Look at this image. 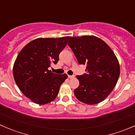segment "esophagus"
Here are the masks:
<instances>
[{
	"label": "esophagus",
	"mask_w": 135,
	"mask_h": 135,
	"mask_svg": "<svg viewBox=\"0 0 135 135\" xmlns=\"http://www.w3.org/2000/svg\"><path fill=\"white\" fill-rule=\"evenodd\" d=\"M74 77V76H72V75H68V78L69 79H73Z\"/></svg>",
	"instance_id": "esophagus-1"
}]
</instances>
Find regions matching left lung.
<instances>
[{"mask_svg":"<svg viewBox=\"0 0 135 135\" xmlns=\"http://www.w3.org/2000/svg\"><path fill=\"white\" fill-rule=\"evenodd\" d=\"M79 64L86 65L87 73L77 75L79 86L74 90L78 100L95 105L108 97L120 73L118 60L106 43L94 36L71 37L68 42Z\"/></svg>","mask_w":135,"mask_h":135,"instance_id":"obj_1","label":"left lung"}]
</instances>
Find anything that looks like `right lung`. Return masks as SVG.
<instances>
[{
  "mask_svg": "<svg viewBox=\"0 0 135 135\" xmlns=\"http://www.w3.org/2000/svg\"><path fill=\"white\" fill-rule=\"evenodd\" d=\"M69 38H37L26 44L18 54L13 64V78L22 93L32 102L45 105L57 96L68 75L56 74L48 68L57 64L59 54Z\"/></svg>",
  "mask_w": 135,
  "mask_h": 135,
  "instance_id": "1",
  "label": "right lung"
}]
</instances>
